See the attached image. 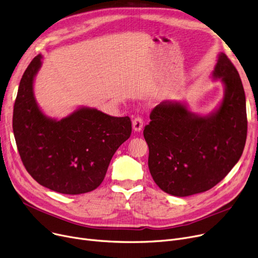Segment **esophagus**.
I'll use <instances>...</instances> for the list:
<instances>
[{"mask_svg":"<svg viewBox=\"0 0 258 258\" xmlns=\"http://www.w3.org/2000/svg\"><path fill=\"white\" fill-rule=\"evenodd\" d=\"M142 127H143V119L138 116L133 120V130L135 132H140Z\"/></svg>","mask_w":258,"mask_h":258,"instance_id":"esophagus-1","label":"esophagus"}]
</instances>
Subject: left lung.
<instances>
[{"instance_id": "8db88e82", "label": "left lung", "mask_w": 258, "mask_h": 258, "mask_svg": "<svg viewBox=\"0 0 258 258\" xmlns=\"http://www.w3.org/2000/svg\"><path fill=\"white\" fill-rule=\"evenodd\" d=\"M224 96L208 115L188 110L181 101H163L143 131L150 148L148 168L168 195L188 197L209 190L237 163L247 139L246 96L239 74L225 53L212 72Z\"/></svg>"}]
</instances>
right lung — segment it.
I'll list each match as a JSON object with an SVG mask.
<instances>
[{
  "mask_svg": "<svg viewBox=\"0 0 258 258\" xmlns=\"http://www.w3.org/2000/svg\"><path fill=\"white\" fill-rule=\"evenodd\" d=\"M38 54L27 68L13 107L12 128L25 168L42 186L63 195L96 189L108 164L132 133L126 117L81 106L60 120L46 116L33 91L42 67Z\"/></svg>",
  "mask_w": 258,
  "mask_h": 258,
  "instance_id": "obj_1",
  "label": "right lung"
}]
</instances>
